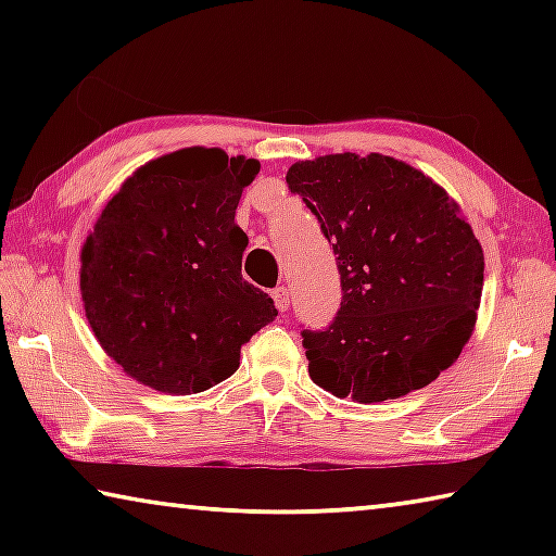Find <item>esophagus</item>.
<instances>
[{"mask_svg":"<svg viewBox=\"0 0 556 556\" xmlns=\"http://www.w3.org/2000/svg\"><path fill=\"white\" fill-rule=\"evenodd\" d=\"M271 299H275L279 312H289V289L287 287H277L275 291H271Z\"/></svg>","mask_w":556,"mask_h":556,"instance_id":"obj_1","label":"esophagus"}]
</instances>
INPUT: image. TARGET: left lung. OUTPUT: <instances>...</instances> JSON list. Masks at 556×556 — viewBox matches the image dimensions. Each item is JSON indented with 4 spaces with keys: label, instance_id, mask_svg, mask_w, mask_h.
I'll list each match as a JSON object with an SVG mask.
<instances>
[{
    "label": "left lung",
    "instance_id": "obj_1",
    "mask_svg": "<svg viewBox=\"0 0 556 556\" xmlns=\"http://www.w3.org/2000/svg\"><path fill=\"white\" fill-rule=\"evenodd\" d=\"M321 223L341 308L304 328L308 375L361 404L427 388L464 351L483 289V250L441 186L392 156L328 154L287 172Z\"/></svg>",
    "mask_w": 556,
    "mask_h": 556
}]
</instances>
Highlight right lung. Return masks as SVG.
Masks as SVG:
<instances>
[{
    "instance_id": "obj_1",
    "label": "right lung",
    "mask_w": 556,
    "mask_h": 556,
    "mask_svg": "<svg viewBox=\"0 0 556 556\" xmlns=\"http://www.w3.org/2000/svg\"><path fill=\"white\" fill-rule=\"evenodd\" d=\"M255 159L191 147L137 168L80 252L92 333L127 375L195 394L238 370L240 348L275 321V301L242 279L235 225Z\"/></svg>"
}]
</instances>
